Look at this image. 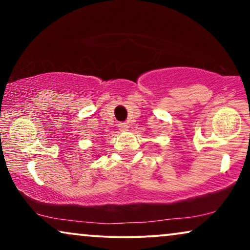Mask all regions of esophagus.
Masks as SVG:
<instances>
[{
	"label": "esophagus",
	"mask_w": 250,
	"mask_h": 250,
	"mask_svg": "<svg viewBox=\"0 0 250 250\" xmlns=\"http://www.w3.org/2000/svg\"><path fill=\"white\" fill-rule=\"evenodd\" d=\"M118 128L121 129L122 132H125V131H127V129H128V125L126 124V123H119Z\"/></svg>",
	"instance_id": "obj_1"
}]
</instances>
